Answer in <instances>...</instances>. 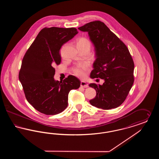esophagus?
Segmentation results:
<instances>
[{
  "label": "esophagus",
  "mask_w": 159,
  "mask_h": 159,
  "mask_svg": "<svg viewBox=\"0 0 159 159\" xmlns=\"http://www.w3.org/2000/svg\"><path fill=\"white\" fill-rule=\"evenodd\" d=\"M80 86L82 87V88H86L88 87V83L85 82H80Z\"/></svg>",
  "instance_id": "obj_1"
}]
</instances>
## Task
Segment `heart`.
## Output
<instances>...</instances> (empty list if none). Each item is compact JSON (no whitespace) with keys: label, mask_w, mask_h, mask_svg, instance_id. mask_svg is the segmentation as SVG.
I'll return each mask as SVG.
<instances>
[{"label":"heart","mask_w":159,"mask_h":159,"mask_svg":"<svg viewBox=\"0 0 159 159\" xmlns=\"http://www.w3.org/2000/svg\"><path fill=\"white\" fill-rule=\"evenodd\" d=\"M77 46L78 48H89L91 47V42L88 38L85 37H80L78 38L76 40ZM89 70V65L87 63L80 64L77 65L73 68V72L75 75L80 78H84Z\"/></svg>","instance_id":"b5f03b06"}]
</instances>
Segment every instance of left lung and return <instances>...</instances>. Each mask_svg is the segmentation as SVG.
<instances>
[{"label": "left lung", "instance_id": "1", "mask_svg": "<svg viewBox=\"0 0 159 159\" xmlns=\"http://www.w3.org/2000/svg\"><path fill=\"white\" fill-rule=\"evenodd\" d=\"M78 29L88 33L95 47L96 59L91 78L104 80L102 85L89 84L97 92L90 104L103 110L118 107L126 98L134 82V62L127 46L100 21L87 23Z\"/></svg>", "mask_w": 159, "mask_h": 159}]
</instances>
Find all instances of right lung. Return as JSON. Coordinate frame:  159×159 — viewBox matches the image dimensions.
I'll return each instance as SVG.
<instances>
[{
  "label": "right lung",
  "mask_w": 159,
  "mask_h": 159,
  "mask_svg": "<svg viewBox=\"0 0 159 159\" xmlns=\"http://www.w3.org/2000/svg\"><path fill=\"white\" fill-rule=\"evenodd\" d=\"M77 33L73 27H45L24 56L19 80L27 101L42 113L55 115L63 111L68 106L70 91L80 86V80L72 75L63 82L53 78L54 67L61 62V48Z\"/></svg>",
  "instance_id": "add662e5"
}]
</instances>
